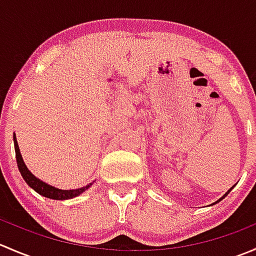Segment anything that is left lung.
<instances>
[{
  "instance_id": "8db88e82",
  "label": "left lung",
  "mask_w": 256,
  "mask_h": 256,
  "mask_svg": "<svg viewBox=\"0 0 256 256\" xmlns=\"http://www.w3.org/2000/svg\"><path fill=\"white\" fill-rule=\"evenodd\" d=\"M233 187H234V186H233ZM233 187H232V188H233ZM232 188H230V190H232ZM230 190H228V192H226V194H224V196H223V197H222V198H219V200H216V202H214V203H213V204H216V203H218V202H219V200H223V198H224V197H226V194H228V193H229V192H230Z\"/></svg>"
}]
</instances>
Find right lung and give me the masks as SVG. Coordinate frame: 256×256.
Instances as JSON below:
<instances>
[{
  "label": "right lung",
  "mask_w": 256,
  "mask_h": 256,
  "mask_svg": "<svg viewBox=\"0 0 256 256\" xmlns=\"http://www.w3.org/2000/svg\"><path fill=\"white\" fill-rule=\"evenodd\" d=\"M14 151H16L17 166L20 172V176L23 177V180H26V183H27L32 190H34L38 194L43 196V197L46 198H49V200H72V198L74 197H78L79 194H82V192H85V190L92 184V183H89V184H86L85 187L78 188V190H59V188L53 187V186L43 182V180H40V178L36 177L34 174L27 168V166H26L22 154H20V147H18L16 134H14Z\"/></svg>",
  "instance_id": "1"
}]
</instances>
